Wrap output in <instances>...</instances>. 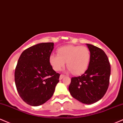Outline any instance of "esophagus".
<instances>
[{"mask_svg": "<svg viewBox=\"0 0 123 123\" xmlns=\"http://www.w3.org/2000/svg\"><path fill=\"white\" fill-rule=\"evenodd\" d=\"M64 77V75H60V78H59V80H62V79Z\"/></svg>", "mask_w": 123, "mask_h": 123, "instance_id": "1", "label": "esophagus"}]
</instances>
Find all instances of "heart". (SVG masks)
I'll return each mask as SVG.
<instances>
[{
  "instance_id": "heart-1",
  "label": "heart",
  "mask_w": 123,
  "mask_h": 123,
  "mask_svg": "<svg viewBox=\"0 0 123 123\" xmlns=\"http://www.w3.org/2000/svg\"><path fill=\"white\" fill-rule=\"evenodd\" d=\"M57 55L49 56V63L55 71H60L66 62L69 71L74 75L82 74L89 67L90 60V50L87 47L67 45L59 48Z\"/></svg>"
}]
</instances>
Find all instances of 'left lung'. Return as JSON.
<instances>
[{"instance_id": "obj_1", "label": "left lung", "mask_w": 123, "mask_h": 123, "mask_svg": "<svg viewBox=\"0 0 123 123\" xmlns=\"http://www.w3.org/2000/svg\"><path fill=\"white\" fill-rule=\"evenodd\" d=\"M90 52L89 67L81 76L73 77L68 90L73 97L85 104L98 101L106 93L109 86L111 66L103 50L86 44Z\"/></svg>"}]
</instances>
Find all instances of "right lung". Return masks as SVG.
Returning <instances> with one entry per match:
<instances>
[{
	"label": "right lung",
	"instance_id": "right-lung-1",
	"mask_svg": "<svg viewBox=\"0 0 123 123\" xmlns=\"http://www.w3.org/2000/svg\"><path fill=\"white\" fill-rule=\"evenodd\" d=\"M53 48V43L36 44L25 50L18 59L14 75L16 87L21 98L31 106L49 100L59 82L60 74L49 60Z\"/></svg>",
	"mask_w": 123,
	"mask_h": 123
}]
</instances>
